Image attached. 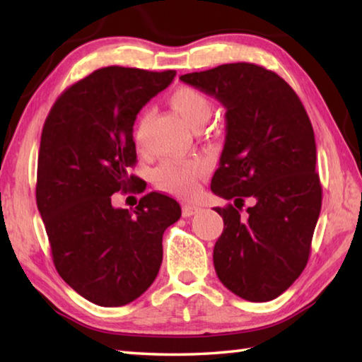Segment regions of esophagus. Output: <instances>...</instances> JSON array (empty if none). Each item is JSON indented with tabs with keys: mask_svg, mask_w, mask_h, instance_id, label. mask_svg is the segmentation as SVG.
<instances>
[{
	"mask_svg": "<svg viewBox=\"0 0 362 362\" xmlns=\"http://www.w3.org/2000/svg\"><path fill=\"white\" fill-rule=\"evenodd\" d=\"M198 212H199V207L194 206V204H183L182 206V216L183 217H192Z\"/></svg>",
	"mask_w": 362,
	"mask_h": 362,
	"instance_id": "obj_1",
	"label": "esophagus"
}]
</instances>
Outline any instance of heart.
Instances as JSON below:
<instances>
[{
	"instance_id": "1",
	"label": "heart",
	"mask_w": 362,
	"mask_h": 362,
	"mask_svg": "<svg viewBox=\"0 0 362 362\" xmlns=\"http://www.w3.org/2000/svg\"><path fill=\"white\" fill-rule=\"evenodd\" d=\"M170 105L185 119L192 127L206 124L212 113V103L204 93L199 89L182 86L177 88L170 95ZM151 118V110H144L137 116L134 124V142L137 146H145L146 129ZM207 161L199 156H192L185 159H168L155 170L156 185L164 192L189 196L196 192L199 180L206 175Z\"/></svg>"
}]
</instances>
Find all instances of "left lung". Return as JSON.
<instances>
[{"mask_svg":"<svg viewBox=\"0 0 362 362\" xmlns=\"http://www.w3.org/2000/svg\"><path fill=\"white\" fill-rule=\"evenodd\" d=\"M226 108V136L211 189L223 231L214 247L222 284L249 302L276 298L302 274L321 212L315 132L298 95L260 65L238 62L182 75ZM255 204L241 213L243 201Z\"/></svg>","mask_w":362,"mask_h":362,"instance_id":"left-lung-1","label":"left lung"}]
</instances>
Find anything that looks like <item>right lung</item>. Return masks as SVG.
<instances>
[{"label": "right lung", "mask_w": 362, "mask_h": 362, "mask_svg": "<svg viewBox=\"0 0 362 362\" xmlns=\"http://www.w3.org/2000/svg\"><path fill=\"white\" fill-rule=\"evenodd\" d=\"M174 70H95L62 93L41 134L36 204L60 276L100 306H122L153 284L163 233L180 206L151 192L136 211L116 209L112 194L137 188V113L173 83Z\"/></svg>", "instance_id": "obj_1"}]
</instances>
